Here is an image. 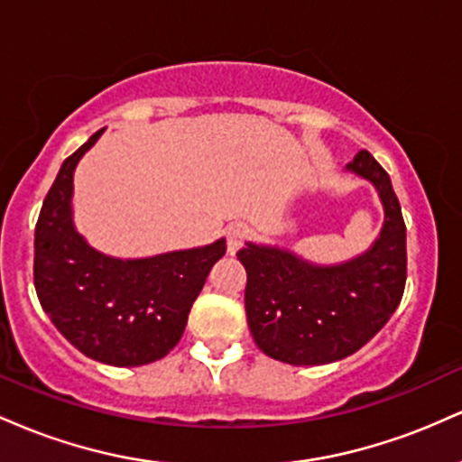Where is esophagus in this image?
I'll return each mask as SVG.
<instances>
[{"label":"esophagus","instance_id":"34e87169","mask_svg":"<svg viewBox=\"0 0 462 462\" xmlns=\"http://www.w3.org/2000/svg\"><path fill=\"white\" fill-rule=\"evenodd\" d=\"M249 236V227L245 224H232L227 226L226 230V241H227V252L235 254L238 247L243 245V243L247 241Z\"/></svg>","mask_w":462,"mask_h":462}]
</instances>
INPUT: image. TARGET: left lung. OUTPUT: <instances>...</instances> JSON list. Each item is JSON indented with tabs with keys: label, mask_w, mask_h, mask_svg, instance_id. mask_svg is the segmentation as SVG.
<instances>
[{
	"label": "left lung",
	"mask_w": 462,
	"mask_h": 462,
	"mask_svg": "<svg viewBox=\"0 0 462 462\" xmlns=\"http://www.w3.org/2000/svg\"><path fill=\"white\" fill-rule=\"evenodd\" d=\"M347 169L367 178L384 206L383 232L369 252L337 267L252 243L236 252L247 272L249 332L267 356L282 363L326 365L358 352L404 295L406 224L389 173L367 150Z\"/></svg>",
	"instance_id": "1"
}]
</instances>
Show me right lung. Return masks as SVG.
Here are the masks:
<instances>
[{"label":"right lung","mask_w":462,"mask_h":462,"mask_svg":"<svg viewBox=\"0 0 462 462\" xmlns=\"http://www.w3.org/2000/svg\"><path fill=\"white\" fill-rule=\"evenodd\" d=\"M102 132L62 162L43 201L34 230V289L58 332L84 356L139 367L178 346L226 241L141 261L95 252L73 227L71 195L76 164Z\"/></svg>","instance_id":"right-lung-1"}]
</instances>
